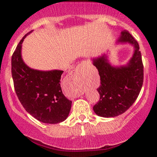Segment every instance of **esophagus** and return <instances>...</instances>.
Masks as SVG:
<instances>
[{
    "instance_id": "obj_1",
    "label": "esophagus",
    "mask_w": 157,
    "mask_h": 157,
    "mask_svg": "<svg viewBox=\"0 0 157 157\" xmlns=\"http://www.w3.org/2000/svg\"><path fill=\"white\" fill-rule=\"evenodd\" d=\"M89 66V63L86 62V61H82V62L79 63L77 64V66L75 67V69L73 70V71L74 73L77 74V75H83L85 71H86V70L87 69Z\"/></svg>"
}]
</instances>
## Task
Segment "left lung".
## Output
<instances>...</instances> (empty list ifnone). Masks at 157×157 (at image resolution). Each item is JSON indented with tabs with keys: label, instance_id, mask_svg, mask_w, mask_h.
<instances>
[{
	"label": "left lung",
	"instance_id": "1",
	"mask_svg": "<svg viewBox=\"0 0 157 157\" xmlns=\"http://www.w3.org/2000/svg\"><path fill=\"white\" fill-rule=\"evenodd\" d=\"M118 41L130 43L135 48L128 66L113 67L104 56L93 60L100 77L97 89L100 100L93 109L102 117H113L125 112L136 100L143 84L144 66L137 41L127 30L122 32Z\"/></svg>",
	"mask_w": 157,
	"mask_h": 157
}]
</instances>
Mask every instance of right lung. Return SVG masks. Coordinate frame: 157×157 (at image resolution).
I'll list each match as a JSON object with an SVG mask.
<instances>
[{"instance_id": "obj_1", "label": "right lung", "mask_w": 157, "mask_h": 157, "mask_svg": "<svg viewBox=\"0 0 157 157\" xmlns=\"http://www.w3.org/2000/svg\"><path fill=\"white\" fill-rule=\"evenodd\" d=\"M29 33L21 40L12 56L15 93L25 110L37 120L44 123H59L68 117L71 105V101L64 96L60 87L63 71H37L23 63L21 44Z\"/></svg>"}]
</instances>
